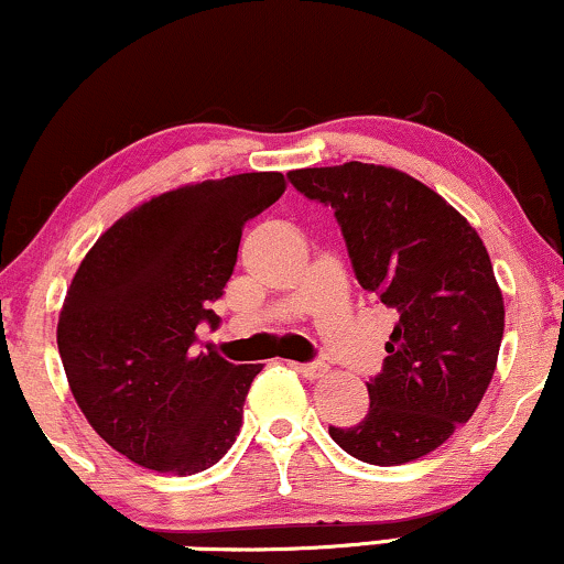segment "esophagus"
I'll return each instance as SVG.
<instances>
[{"instance_id":"esophagus-1","label":"esophagus","mask_w":564,"mask_h":564,"mask_svg":"<svg viewBox=\"0 0 564 564\" xmlns=\"http://www.w3.org/2000/svg\"><path fill=\"white\" fill-rule=\"evenodd\" d=\"M297 372H301L306 380H319V377L327 375V364L324 361H306L297 364Z\"/></svg>"}]
</instances>
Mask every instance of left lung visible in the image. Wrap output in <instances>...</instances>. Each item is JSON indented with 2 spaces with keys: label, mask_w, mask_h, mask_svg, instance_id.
<instances>
[{
  "label": "left lung",
  "mask_w": 564,
  "mask_h": 564,
  "mask_svg": "<svg viewBox=\"0 0 564 564\" xmlns=\"http://www.w3.org/2000/svg\"><path fill=\"white\" fill-rule=\"evenodd\" d=\"M290 182L335 210L356 280L399 314L367 416L329 435L377 467L435 452L478 409L499 359L505 301L486 245L441 195L386 165L301 169Z\"/></svg>",
  "instance_id": "obj_1"
}]
</instances>
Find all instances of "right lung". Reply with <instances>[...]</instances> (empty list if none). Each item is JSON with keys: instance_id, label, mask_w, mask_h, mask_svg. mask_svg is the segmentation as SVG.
Masks as SVG:
<instances>
[{"instance_id": "1", "label": "right lung", "mask_w": 564, "mask_h": 564, "mask_svg": "<svg viewBox=\"0 0 564 564\" xmlns=\"http://www.w3.org/2000/svg\"><path fill=\"white\" fill-rule=\"evenodd\" d=\"M276 171L189 184L118 218L73 276L57 348L73 399L139 467L195 475L229 452L261 364L195 350L218 327L248 218L284 192Z\"/></svg>"}]
</instances>
